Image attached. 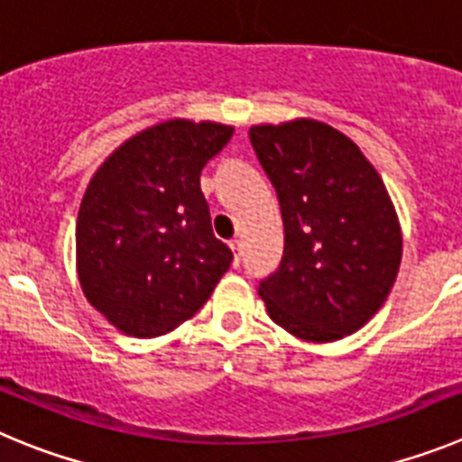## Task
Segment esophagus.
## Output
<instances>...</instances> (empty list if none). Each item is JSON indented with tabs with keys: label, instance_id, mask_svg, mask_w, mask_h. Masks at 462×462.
I'll use <instances>...</instances> for the list:
<instances>
[{
	"label": "esophagus",
	"instance_id": "34e87169",
	"mask_svg": "<svg viewBox=\"0 0 462 462\" xmlns=\"http://www.w3.org/2000/svg\"><path fill=\"white\" fill-rule=\"evenodd\" d=\"M230 248H232V251H235V267H239V260H241V253H239L241 241H239V239H232V241H230Z\"/></svg>",
	"mask_w": 462,
	"mask_h": 462
}]
</instances>
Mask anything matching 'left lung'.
<instances>
[{
	"instance_id": "8db88e82",
	"label": "left lung",
	"mask_w": 462,
	"mask_h": 462,
	"mask_svg": "<svg viewBox=\"0 0 462 462\" xmlns=\"http://www.w3.org/2000/svg\"><path fill=\"white\" fill-rule=\"evenodd\" d=\"M248 135L285 227L281 267L257 288L269 318L310 343L355 334L401 267V223L384 181L329 124H260Z\"/></svg>"
}]
</instances>
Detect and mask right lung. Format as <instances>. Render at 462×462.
I'll use <instances>...</instances> for the list:
<instances>
[{
	"label": "right lung",
	"mask_w": 462,
	"mask_h": 462,
	"mask_svg": "<svg viewBox=\"0 0 462 462\" xmlns=\"http://www.w3.org/2000/svg\"><path fill=\"white\" fill-rule=\"evenodd\" d=\"M232 133L226 124L170 119L128 138L91 177L78 211V278L87 301L124 334L177 329L230 269L200 172Z\"/></svg>",
	"instance_id": "add662e5"
}]
</instances>
